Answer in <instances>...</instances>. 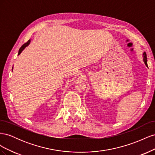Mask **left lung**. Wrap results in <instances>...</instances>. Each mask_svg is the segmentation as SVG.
<instances>
[{
	"label": "left lung",
	"mask_w": 155,
	"mask_h": 155,
	"mask_svg": "<svg viewBox=\"0 0 155 155\" xmlns=\"http://www.w3.org/2000/svg\"><path fill=\"white\" fill-rule=\"evenodd\" d=\"M143 61H144V63H145V64L147 65V55H146V53L145 52H144L143 53Z\"/></svg>",
	"instance_id": "left-lung-1"
}]
</instances>
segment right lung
<instances>
[{"mask_svg":"<svg viewBox=\"0 0 155 155\" xmlns=\"http://www.w3.org/2000/svg\"><path fill=\"white\" fill-rule=\"evenodd\" d=\"M30 40H28V41L26 42V43H25L24 45H23L21 46V47L20 49H19V50H18V55H19V54L22 52V51L23 50H24V49L26 47V46L30 44ZM12 69H13V68H12Z\"/></svg>","mask_w":155,"mask_h":155,"instance_id":"right-lung-1","label":"right lung"}]
</instances>
